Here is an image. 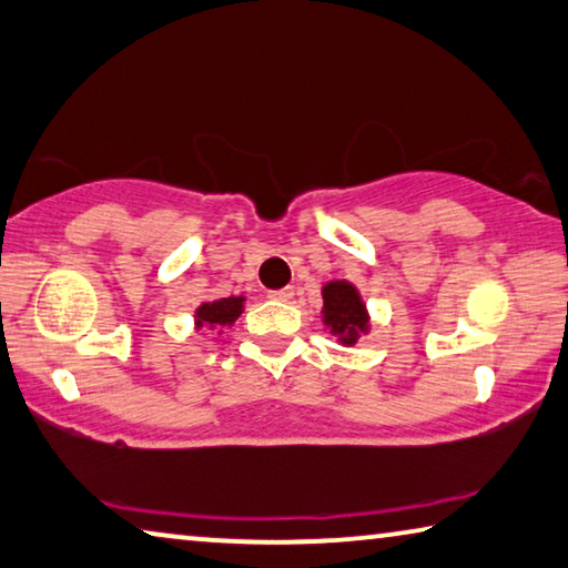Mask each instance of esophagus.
I'll return each mask as SVG.
<instances>
[{
	"instance_id": "obj_1",
	"label": "esophagus",
	"mask_w": 568,
	"mask_h": 568,
	"mask_svg": "<svg viewBox=\"0 0 568 568\" xmlns=\"http://www.w3.org/2000/svg\"><path fill=\"white\" fill-rule=\"evenodd\" d=\"M292 296H294V290H292V286H286V290L268 292V300H274V302H290Z\"/></svg>"
}]
</instances>
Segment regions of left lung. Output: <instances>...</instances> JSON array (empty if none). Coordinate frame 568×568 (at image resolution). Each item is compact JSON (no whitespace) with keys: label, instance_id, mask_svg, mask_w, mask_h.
Here are the masks:
<instances>
[{"label":"left lung","instance_id":"left-lung-1","mask_svg":"<svg viewBox=\"0 0 568 568\" xmlns=\"http://www.w3.org/2000/svg\"><path fill=\"white\" fill-rule=\"evenodd\" d=\"M322 324L342 346H354L372 332V316L359 290L346 278H332L322 286Z\"/></svg>","mask_w":568,"mask_h":568}]
</instances>
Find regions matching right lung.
Segmentation results:
<instances>
[{
  "label": "right lung",
  "instance_id": "add662e5",
  "mask_svg": "<svg viewBox=\"0 0 568 568\" xmlns=\"http://www.w3.org/2000/svg\"><path fill=\"white\" fill-rule=\"evenodd\" d=\"M246 296H222V300L202 302L194 310V329H209L222 336L226 326H232L244 312Z\"/></svg>",
  "mask_w": 568,
  "mask_h": 568
}]
</instances>
